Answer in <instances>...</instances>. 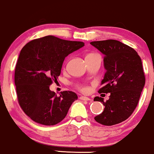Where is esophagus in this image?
Listing matches in <instances>:
<instances>
[{"label":"esophagus","mask_w":154,"mask_h":154,"mask_svg":"<svg viewBox=\"0 0 154 154\" xmlns=\"http://www.w3.org/2000/svg\"><path fill=\"white\" fill-rule=\"evenodd\" d=\"M79 99L82 100H84V101H89V100H91L90 98L87 97H85V96H81L80 97H79Z\"/></svg>","instance_id":"obj_1"}]
</instances>
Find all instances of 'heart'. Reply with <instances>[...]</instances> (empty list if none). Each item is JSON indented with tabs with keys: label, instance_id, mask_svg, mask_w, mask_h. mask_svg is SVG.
Returning <instances> with one entry per match:
<instances>
[{
	"label": "heart",
	"instance_id": "b5f03b06",
	"mask_svg": "<svg viewBox=\"0 0 154 154\" xmlns=\"http://www.w3.org/2000/svg\"><path fill=\"white\" fill-rule=\"evenodd\" d=\"M100 57V56L97 54H96V53H90V54L86 55V57ZM79 89L82 91H86L87 90V88L85 87V86H79Z\"/></svg>",
	"mask_w": 154,
	"mask_h": 154
}]
</instances>
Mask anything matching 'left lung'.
<instances>
[{"label": "left lung", "mask_w": 154, "mask_h": 154, "mask_svg": "<svg viewBox=\"0 0 154 154\" xmlns=\"http://www.w3.org/2000/svg\"><path fill=\"white\" fill-rule=\"evenodd\" d=\"M90 44L104 54L106 72L101 82L103 86L98 92L110 93L106 102L94 97V101L105 106L103 113L94 119L103 125H115L128 119L137 107L146 82L142 61L135 50L116 40Z\"/></svg>", "instance_id": "obj_1"}]
</instances>
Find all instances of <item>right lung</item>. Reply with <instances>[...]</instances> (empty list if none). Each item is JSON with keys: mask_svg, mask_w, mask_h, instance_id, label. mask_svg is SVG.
<instances>
[{"mask_svg": "<svg viewBox=\"0 0 154 154\" xmlns=\"http://www.w3.org/2000/svg\"><path fill=\"white\" fill-rule=\"evenodd\" d=\"M84 46L82 41L47 35L32 40L22 49L14 72L17 99L25 114L36 123H60L78 99L71 91H61L57 97L49 86L57 81L65 58Z\"/></svg>", "mask_w": 154, "mask_h": 154, "instance_id": "obj_1", "label": "right lung"}]
</instances>
